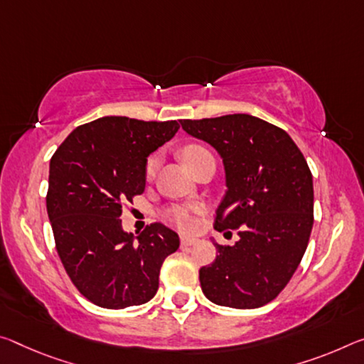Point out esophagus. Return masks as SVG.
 Instances as JSON below:
<instances>
[{"label": "esophagus", "instance_id": "esophagus-1", "mask_svg": "<svg viewBox=\"0 0 364 364\" xmlns=\"http://www.w3.org/2000/svg\"><path fill=\"white\" fill-rule=\"evenodd\" d=\"M194 243H198V238H193V236H181V247H189Z\"/></svg>", "mask_w": 364, "mask_h": 364}]
</instances>
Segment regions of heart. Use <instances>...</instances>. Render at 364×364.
<instances>
[{"instance_id": "heart-1", "label": "heart", "mask_w": 364, "mask_h": 364, "mask_svg": "<svg viewBox=\"0 0 364 364\" xmlns=\"http://www.w3.org/2000/svg\"><path fill=\"white\" fill-rule=\"evenodd\" d=\"M209 154L210 152L207 151V149L200 146H188L183 151V159L188 164L189 168H193L200 159H204L205 155ZM155 168H157V157H151L146 166V175L151 178L155 173ZM196 212H199V209L193 205H171L168 209L164 210L161 218H164L168 225H171V227L181 230V232H189V230H193L196 227Z\"/></svg>"}]
</instances>
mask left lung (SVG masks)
<instances>
[{
  "mask_svg": "<svg viewBox=\"0 0 364 364\" xmlns=\"http://www.w3.org/2000/svg\"><path fill=\"white\" fill-rule=\"evenodd\" d=\"M180 123L223 160L227 193L213 227L240 230L233 246L213 243L218 256L200 267V288L220 306L261 308L287 287L308 247L314 222L309 166L284 129L251 114Z\"/></svg>",
  "mask_w": 364,
  "mask_h": 364,
  "instance_id": "1",
  "label": "left lung"
}]
</instances>
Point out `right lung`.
I'll use <instances>...</instances> for the list:
<instances>
[{
    "mask_svg": "<svg viewBox=\"0 0 364 364\" xmlns=\"http://www.w3.org/2000/svg\"><path fill=\"white\" fill-rule=\"evenodd\" d=\"M178 129L176 121L103 117L74 129L50 160L47 212L58 256L80 295L97 306L147 303L165 257L180 247L165 225L134 236L119 220L123 203L144 193L147 157Z\"/></svg>",
    "mask_w": 364,
    "mask_h": 364,
    "instance_id": "obj_1",
    "label": "right lung"
}]
</instances>
